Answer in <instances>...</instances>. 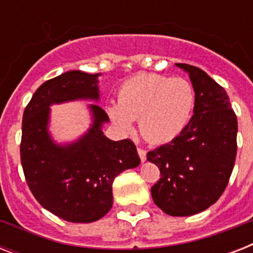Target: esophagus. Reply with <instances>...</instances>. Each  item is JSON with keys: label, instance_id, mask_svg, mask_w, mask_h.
<instances>
[{"label": "esophagus", "instance_id": "34e87169", "mask_svg": "<svg viewBox=\"0 0 253 253\" xmlns=\"http://www.w3.org/2000/svg\"><path fill=\"white\" fill-rule=\"evenodd\" d=\"M138 154H139V158L142 160V163H144L147 160V152L142 148H138Z\"/></svg>", "mask_w": 253, "mask_h": 253}]
</instances>
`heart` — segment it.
Here are the masks:
<instances>
[{
    "label": "heart",
    "instance_id": "b5f03b06",
    "mask_svg": "<svg viewBox=\"0 0 253 253\" xmlns=\"http://www.w3.org/2000/svg\"><path fill=\"white\" fill-rule=\"evenodd\" d=\"M196 103L193 85L181 77L142 73L125 81L118 103L106 105V113L123 132L134 130L139 119L143 136L152 143H169L182 134Z\"/></svg>",
    "mask_w": 253,
    "mask_h": 253
}]
</instances>
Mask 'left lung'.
<instances>
[{"mask_svg": "<svg viewBox=\"0 0 253 253\" xmlns=\"http://www.w3.org/2000/svg\"><path fill=\"white\" fill-rule=\"evenodd\" d=\"M196 91L190 122L174 140L147 154L160 169L151 188L155 205L172 216L198 214L215 204L227 186L236 158L238 119L227 93L208 73L177 63Z\"/></svg>", "mask_w": 253, "mask_h": 253, "instance_id": "obj_1", "label": "left lung"}]
</instances>
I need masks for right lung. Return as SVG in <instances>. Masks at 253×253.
Returning <instances> with one entry per match:
<instances>
[{"label":"right lung","mask_w":253,"mask_h":253,"mask_svg":"<svg viewBox=\"0 0 253 253\" xmlns=\"http://www.w3.org/2000/svg\"><path fill=\"white\" fill-rule=\"evenodd\" d=\"M101 73L68 71L38 87L22 121L21 162L26 181L38 202L72 223H90L113 206V181L140 164L130 139L103 135L109 117L97 105ZM91 100V126L72 142L59 143L49 131L52 104Z\"/></svg>","instance_id":"right-lung-1"}]
</instances>
